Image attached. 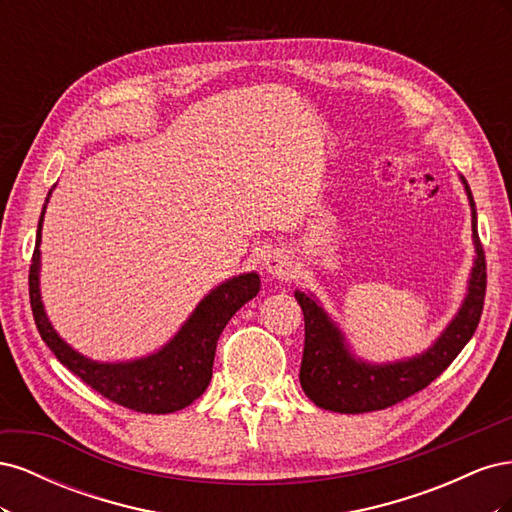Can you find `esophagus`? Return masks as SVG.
<instances>
[{"label":"esophagus","mask_w":512,"mask_h":512,"mask_svg":"<svg viewBox=\"0 0 512 512\" xmlns=\"http://www.w3.org/2000/svg\"><path fill=\"white\" fill-rule=\"evenodd\" d=\"M265 269L275 280H286V277L292 273L290 269V260L282 252H271L265 258Z\"/></svg>","instance_id":"obj_1"}]
</instances>
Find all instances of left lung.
<instances>
[{"label": "left lung", "instance_id": "8db88e82", "mask_svg": "<svg viewBox=\"0 0 512 512\" xmlns=\"http://www.w3.org/2000/svg\"><path fill=\"white\" fill-rule=\"evenodd\" d=\"M466 192L472 207V237L476 245L468 297L455 320L425 354L393 365H367L356 361L344 346V335L337 331L324 309L305 292H294L305 318V348L299 380L305 395L316 406L342 414L391 408L429 386L470 342L485 305L487 262L483 243L478 239L476 205L468 183Z\"/></svg>", "mask_w": 512, "mask_h": 512}]
</instances>
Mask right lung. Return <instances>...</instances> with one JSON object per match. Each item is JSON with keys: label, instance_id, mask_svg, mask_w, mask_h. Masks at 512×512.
Returning <instances> with one entry per match:
<instances>
[{"label": "right lung", "instance_id": "obj_1", "mask_svg": "<svg viewBox=\"0 0 512 512\" xmlns=\"http://www.w3.org/2000/svg\"><path fill=\"white\" fill-rule=\"evenodd\" d=\"M44 211L38 222L36 247L29 265V303L40 337L53 350L61 365H66L74 376H79L102 397L115 404L145 414H168L190 406L205 393L213 374V356L218 339L237 314V309L254 299L260 290L256 273L232 277L209 297L200 301L196 312L183 324L173 342L160 352L130 363H96L74 352L61 339L40 301L38 271H40V228Z\"/></svg>", "mask_w": 512, "mask_h": 512}]
</instances>
